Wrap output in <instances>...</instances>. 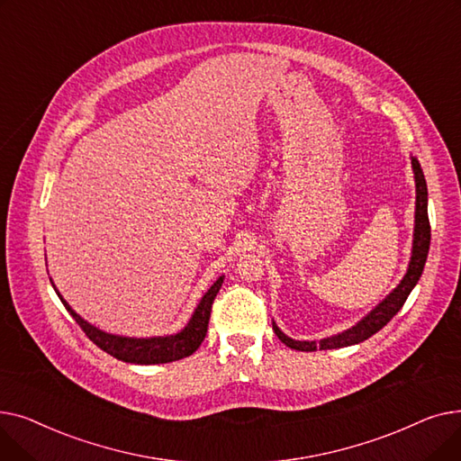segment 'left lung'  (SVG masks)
<instances>
[{
	"instance_id": "obj_1",
	"label": "left lung",
	"mask_w": 461,
	"mask_h": 461,
	"mask_svg": "<svg viewBox=\"0 0 461 461\" xmlns=\"http://www.w3.org/2000/svg\"><path fill=\"white\" fill-rule=\"evenodd\" d=\"M411 167H413L415 188H417L415 190L417 192L415 230H413V249H411L409 265H407V271H405L403 278L400 280V284L353 327L338 332V334L321 338L320 342L294 340V338L284 334L278 329V325L273 321V330L276 332V336L287 348H292L295 351H318V349H338V348L355 346V344L368 340L370 336H374L377 330H381L400 312V308L407 301L409 294L413 292V287L420 280V275H422L424 265H426V258H428V250H429V237H431L429 221H428V186H426L422 167H420L417 157H413V155H411Z\"/></svg>"
}]
</instances>
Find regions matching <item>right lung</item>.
<instances>
[{"label":"right lung","mask_w":461,"mask_h":461,"mask_svg":"<svg viewBox=\"0 0 461 461\" xmlns=\"http://www.w3.org/2000/svg\"><path fill=\"white\" fill-rule=\"evenodd\" d=\"M222 282H224V275L218 276L216 282L207 289V294L200 299L198 306L192 312L188 323L181 330L174 334L151 336V338H131V336L104 332L103 329L91 325L80 316V313L72 310L70 304L58 292L54 282L52 285L56 289L58 297L61 299L63 306L67 308V312L75 318V321L82 327V330L87 334V338L95 346H99L103 351L115 357L117 360L131 362V365H164V362H174V360L185 358L202 346L207 332L209 318H211V306L216 294L221 292Z\"/></svg>","instance_id":"obj_1"}]
</instances>
